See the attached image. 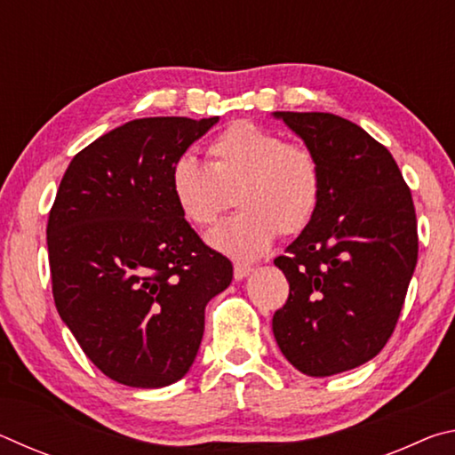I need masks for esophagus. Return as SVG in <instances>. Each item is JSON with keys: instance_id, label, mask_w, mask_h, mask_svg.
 <instances>
[{"instance_id": "obj_1", "label": "esophagus", "mask_w": 455, "mask_h": 455, "mask_svg": "<svg viewBox=\"0 0 455 455\" xmlns=\"http://www.w3.org/2000/svg\"><path fill=\"white\" fill-rule=\"evenodd\" d=\"M252 273V267L249 265H235V279L243 281L244 276H249Z\"/></svg>"}]
</instances>
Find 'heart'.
<instances>
[{
	"instance_id": "b5f03b06",
	"label": "heart",
	"mask_w": 455,
	"mask_h": 455,
	"mask_svg": "<svg viewBox=\"0 0 455 455\" xmlns=\"http://www.w3.org/2000/svg\"><path fill=\"white\" fill-rule=\"evenodd\" d=\"M209 166L180 156L171 168V190L184 219L209 227L230 204L241 212L214 227L206 241L241 263L271 249L279 230L297 235L309 227L321 203V166L301 144L255 122L241 120L209 144Z\"/></svg>"
}]
</instances>
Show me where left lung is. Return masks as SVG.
<instances>
[{
	"mask_svg": "<svg viewBox=\"0 0 455 455\" xmlns=\"http://www.w3.org/2000/svg\"><path fill=\"white\" fill-rule=\"evenodd\" d=\"M321 166L317 214L275 259L289 299L273 335L289 363L329 377L367 363L395 329L418 263L411 192L389 150L327 112H273Z\"/></svg>",
	"mask_w": 455,
	"mask_h": 455,
	"instance_id": "8db88e82",
	"label": "left lung"
}]
</instances>
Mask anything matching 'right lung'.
Wrapping results in <instances>:
<instances>
[{
    "label": "right lung",
    "instance_id": "add662e5",
    "mask_svg": "<svg viewBox=\"0 0 455 455\" xmlns=\"http://www.w3.org/2000/svg\"><path fill=\"white\" fill-rule=\"evenodd\" d=\"M214 118L126 122L76 154L48 220L61 321L100 371L156 389L188 373L204 307L233 281L179 211L171 168Z\"/></svg>",
    "mask_w": 455,
    "mask_h": 455
}]
</instances>
